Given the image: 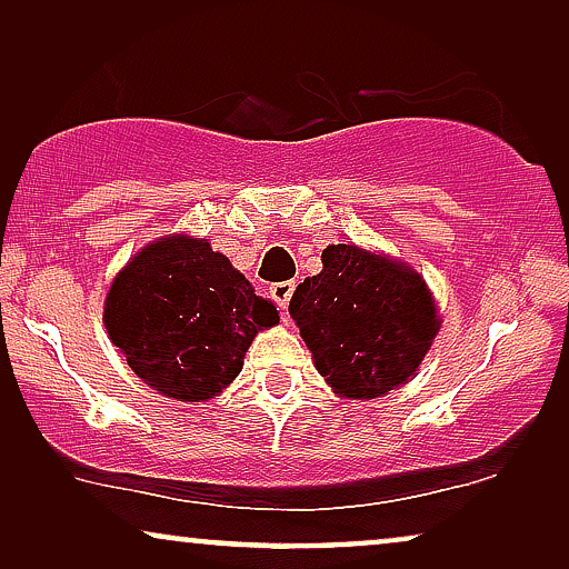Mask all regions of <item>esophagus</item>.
<instances>
[{"label":"esophagus","mask_w":569,"mask_h":569,"mask_svg":"<svg viewBox=\"0 0 569 569\" xmlns=\"http://www.w3.org/2000/svg\"><path fill=\"white\" fill-rule=\"evenodd\" d=\"M292 292H295V282H277V284L269 287L271 300H274L277 308L284 310V313H287V306H290Z\"/></svg>","instance_id":"esophagus-1"}]
</instances>
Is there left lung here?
I'll list each match as a JSON object with an SVG mask.
<instances>
[{"mask_svg":"<svg viewBox=\"0 0 569 569\" xmlns=\"http://www.w3.org/2000/svg\"><path fill=\"white\" fill-rule=\"evenodd\" d=\"M321 261V274L290 300L318 372L345 399H378L407 383L440 331L425 279L352 243L323 248Z\"/></svg>","mask_w":569,"mask_h":569,"instance_id":"left-lung-1","label":"left lung"}]
</instances>
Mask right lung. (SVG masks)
<instances>
[{
	"mask_svg": "<svg viewBox=\"0 0 569 569\" xmlns=\"http://www.w3.org/2000/svg\"><path fill=\"white\" fill-rule=\"evenodd\" d=\"M103 323L147 386L176 401H207L238 378L253 337L279 313L204 238L170 236L116 274Z\"/></svg>",
	"mask_w": 569,
	"mask_h": 569,
	"instance_id": "right-lung-1",
	"label": "right lung"
}]
</instances>
